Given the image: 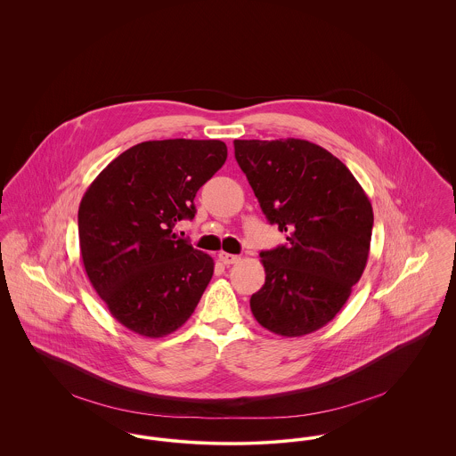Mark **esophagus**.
I'll list each match as a JSON object with an SVG mask.
<instances>
[{"label": "esophagus", "instance_id": "34e87169", "mask_svg": "<svg viewBox=\"0 0 456 456\" xmlns=\"http://www.w3.org/2000/svg\"><path fill=\"white\" fill-rule=\"evenodd\" d=\"M218 260L222 261L224 265H234V263H238L240 258H239L238 255H231V253H218Z\"/></svg>", "mask_w": 456, "mask_h": 456}]
</instances>
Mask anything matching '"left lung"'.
I'll return each instance as SVG.
<instances>
[{"label": "left lung", "mask_w": 456, "mask_h": 456, "mask_svg": "<svg viewBox=\"0 0 456 456\" xmlns=\"http://www.w3.org/2000/svg\"><path fill=\"white\" fill-rule=\"evenodd\" d=\"M261 210L287 244L261 251L265 285L251 296L263 328L303 337L331 322L366 268L372 207L347 166L299 138L234 140Z\"/></svg>", "instance_id": "obj_1"}]
</instances>
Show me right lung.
I'll return each mask as SVG.
<instances>
[{"label": "right lung", "mask_w": 456, "mask_h": 456, "mask_svg": "<svg viewBox=\"0 0 456 456\" xmlns=\"http://www.w3.org/2000/svg\"><path fill=\"white\" fill-rule=\"evenodd\" d=\"M227 159L220 140H152L116 157L78 208L88 281L109 313L131 331L159 338L193 314L214 260L174 225L195 217L196 191Z\"/></svg>", "instance_id": "obj_1"}]
</instances>
